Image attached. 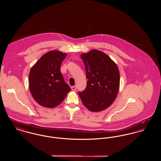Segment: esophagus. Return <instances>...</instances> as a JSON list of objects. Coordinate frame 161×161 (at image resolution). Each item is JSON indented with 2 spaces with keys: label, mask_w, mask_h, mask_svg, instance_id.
Listing matches in <instances>:
<instances>
[{
  "label": "esophagus",
  "mask_w": 161,
  "mask_h": 161,
  "mask_svg": "<svg viewBox=\"0 0 161 161\" xmlns=\"http://www.w3.org/2000/svg\"><path fill=\"white\" fill-rule=\"evenodd\" d=\"M76 89H77L76 86H72V87H71V89H72V91H75Z\"/></svg>",
  "instance_id": "obj_1"
}]
</instances>
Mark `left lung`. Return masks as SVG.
<instances>
[{
  "label": "left lung",
  "instance_id": "1",
  "mask_svg": "<svg viewBox=\"0 0 161 161\" xmlns=\"http://www.w3.org/2000/svg\"><path fill=\"white\" fill-rule=\"evenodd\" d=\"M86 72L87 87L79 96L84 106L94 112L103 111L115 101L119 89L118 68L109 56L92 49L80 55Z\"/></svg>",
  "mask_w": 161,
  "mask_h": 161
}]
</instances>
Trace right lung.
<instances>
[{"label":"right lung","mask_w":161,"mask_h":161,"mask_svg":"<svg viewBox=\"0 0 161 161\" xmlns=\"http://www.w3.org/2000/svg\"><path fill=\"white\" fill-rule=\"evenodd\" d=\"M66 53L58 50L43 55L31 68L29 88L34 100L40 106L54 108L64 100L70 88L60 72L61 62Z\"/></svg>","instance_id":"1"}]
</instances>
